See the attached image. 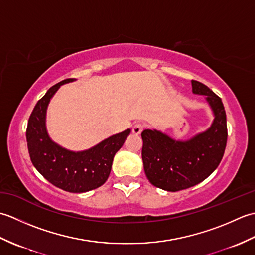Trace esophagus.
Segmentation results:
<instances>
[{
    "instance_id": "esophagus-1",
    "label": "esophagus",
    "mask_w": 255,
    "mask_h": 255,
    "mask_svg": "<svg viewBox=\"0 0 255 255\" xmlns=\"http://www.w3.org/2000/svg\"><path fill=\"white\" fill-rule=\"evenodd\" d=\"M143 128H144V126H143V125H142L141 123L134 124L133 127H132V133L136 134V136H138V134H140V133L142 132Z\"/></svg>"
}]
</instances>
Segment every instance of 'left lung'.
Returning <instances> with one entry per match:
<instances>
[{"label":"left lung","instance_id":"8db88e82","mask_svg":"<svg viewBox=\"0 0 255 255\" xmlns=\"http://www.w3.org/2000/svg\"><path fill=\"white\" fill-rule=\"evenodd\" d=\"M194 94L205 95L214 122L191 139L175 140L156 129H145L142 137L143 169L152 185L177 192L207 178L219 165L227 144V118L223 102L208 86L192 80Z\"/></svg>","mask_w":255,"mask_h":255}]
</instances>
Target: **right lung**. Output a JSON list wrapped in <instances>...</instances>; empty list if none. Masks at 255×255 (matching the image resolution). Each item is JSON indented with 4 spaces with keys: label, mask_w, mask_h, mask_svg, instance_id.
<instances>
[{
    "label": "right lung",
    "mask_w": 255,
    "mask_h": 255,
    "mask_svg": "<svg viewBox=\"0 0 255 255\" xmlns=\"http://www.w3.org/2000/svg\"><path fill=\"white\" fill-rule=\"evenodd\" d=\"M67 79L55 84L37 102L27 125V147L32 164L53 185L70 193H85L102 186L112 170L114 155L130 133L127 129L84 151H70L53 142L47 132L46 113L51 97Z\"/></svg>",
    "instance_id": "1"
}]
</instances>
